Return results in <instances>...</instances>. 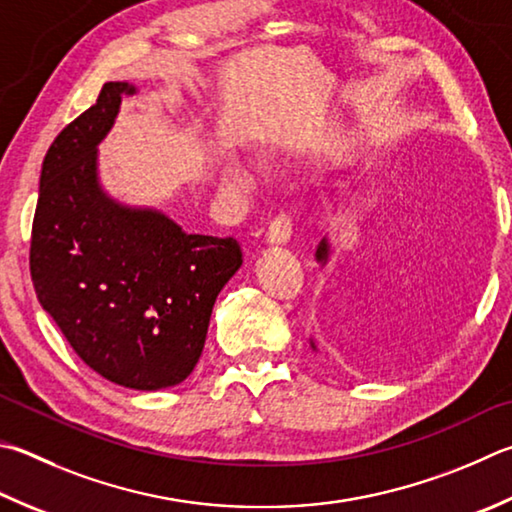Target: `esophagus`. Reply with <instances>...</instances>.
Returning a JSON list of instances; mask_svg holds the SVG:
<instances>
[{
    "mask_svg": "<svg viewBox=\"0 0 512 512\" xmlns=\"http://www.w3.org/2000/svg\"><path fill=\"white\" fill-rule=\"evenodd\" d=\"M293 232V221L288 215H280L271 221L266 232V244L268 246H286Z\"/></svg>",
    "mask_w": 512,
    "mask_h": 512,
    "instance_id": "34e87169",
    "label": "esophagus"
}]
</instances>
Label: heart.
Segmentation results:
<instances>
[{
	"instance_id": "b5f03b06",
	"label": "heart",
	"mask_w": 512,
	"mask_h": 512,
	"mask_svg": "<svg viewBox=\"0 0 512 512\" xmlns=\"http://www.w3.org/2000/svg\"><path fill=\"white\" fill-rule=\"evenodd\" d=\"M230 174H232V179H235V181L241 183V185H248V183H250V174H248V170H246V165H241L239 161L232 163Z\"/></svg>"
}]
</instances>
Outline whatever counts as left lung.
I'll return each instance as SVG.
<instances>
[{
  "label": "left lung",
  "mask_w": 512,
  "mask_h": 512,
  "mask_svg": "<svg viewBox=\"0 0 512 512\" xmlns=\"http://www.w3.org/2000/svg\"><path fill=\"white\" fill-rule=\"evenodd\" d=\"M329 257H331V244H329L327 237H322V241L318 244V250H315V259H318L320 266H327ZM311 349L318 351V347H315V340H313V338H311Z\"/></svg>",
  "instance_id": "8db88e82"
}]
</instances>
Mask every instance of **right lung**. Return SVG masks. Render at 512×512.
Returning a JSON list of instances; mask_svg holds the SVG:
<instances>
[{"instance_id":"1","label":"right lung","mask_w":512,"mask_h":512,"mask_svg":"<svg viewBox=\"0 0 512 512\" xmlns=\"http://www.w3.org/2000/svg\"><path fill=\"white\" fill-rule=\"evenodd\" d=\"M136 94L129 82H107L46 152L31 277L42 309L91 369L120 387L159 392L197 367L241 248L232 237L190 235L163 210L105 190L98 145L120 102Z\"/></svg>"}]
</instances>
